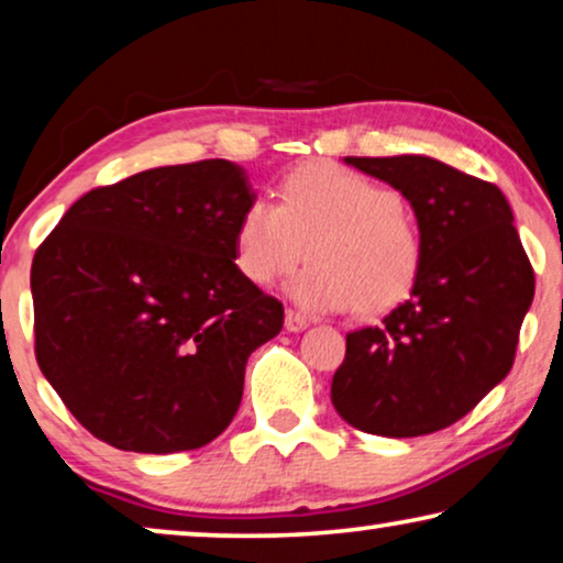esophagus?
I'll use <instances>...</instances> for the list:
<instances>
[{
	"mask_svg": "<svg viewBox=\"0 0 563 563\" xmlns=\"http://www.w3.org/2000/svg\"><path fill=\"white\" fill-rule=\"evenodd\" d=\"M307 325H310V320H307L305 314L295 312V310H289L287 318H284V328H287L289 333H302Z\"/></svg>",
	"mask_w": 563,
	"mask_h": 563,
	"instance_id": "34e87169",
	"label": "esophagus"
}]
</instances>
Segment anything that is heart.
Returning a JSON list of instances; mask_svg holds the SVG:
<instances>
[{"instance_id":"obj_1","label":"heart","mask_w":563,"mask_h":563,"mask_svg":"<svg viewBox=\"0 0 563 563\" xmlns=\"http://www.w3.org/2000/svg\"><path fill=\"white\" fill-rule=\"evenodd\" d=\"M312 264L289 297L312 312L389 310L410 295L422 264L420 230L395 189L338 166H307L282 187L279 207L251 199L235 228V264L256 287Z\"/></svg>"}]
</instances>
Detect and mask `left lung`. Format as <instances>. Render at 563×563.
Segmentation results:
<instances>
[{"instance_id": "obj_1", "label": "left lung", "mask_w": 563, "mask_h": 563, "mask_svg": "<svg viewBox=\"0 0 563 563\" xmlns=\"http://www.w3.org/2000/svg\"><path fill=\"white\" fill-rule=\"evenodd\" d=\"M343 161L410 202L422 264L410 299L379 325L345 335L330 399L364 433H435L510 374L533 268L495 184L428 156Z\"/></svg>"}]
</instances>
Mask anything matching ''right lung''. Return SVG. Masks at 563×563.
<instances>
[{"instance_id": "add662e5", "label": "right lung", "mask_w": 563, "mask_h": 563, "mask_svg": "<svg viewBox=\"0 0 563 563\" xmlns=\"http://www.w3.org/2000/svg\"><path fill=\"white\" fill-rule=\"evenodd\" d=\"M251 199L233 161L151 168L87 191L37 249V366L99 441L191 451L235 418L249 356L284 325L235 264Z\"/></svg>"}]
</instances>
